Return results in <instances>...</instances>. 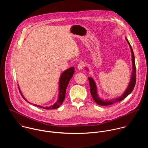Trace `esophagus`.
I'll list each match as a JSON object with an SVG mask.
<instances>
[{
  "mask_svg": "<svg viewBox=\"0 0 148 148\" xmlns=\"http://www.w3.org/2000/svg\"><path fill=\"white\" fill-rule=\"evenodd\" d=\"M84 64H83V62H79V63L78 64L77 67H78V69L79 70H82V69L84 67Z\"/></svg>",
  "mask_w": 148,
  "mask_h": 148,
  "instance_id": "esophagus-1",
  "label": "esophagus"
}]
</instances>
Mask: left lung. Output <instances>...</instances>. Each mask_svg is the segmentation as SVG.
Wrapping results in <instances>:
<instances>
[{
  "mask_svg": "<svg viewBox=\"0 0 148 148\" xmlns=\"http://www.w3.org/2000/svg\"><path fill=\"white\" fill-rule=\"evenodd\" d=\"M127 41L128 42L131 49L132 57V65H133V72L132 74L131 79L130 83V84L128 86V88L126 90L125 92L123 94V95H121L120 97L118 98H116L111 100H103L102 99L99 98L98 95L97 94V86L95 84V83L93 79L89 77L88 78L89 83H90V92L91 94V96L94 100L100 106H108L114 103H117L119 101H121L124 99L128 95H129L133 91V90L134 88L136 82V65H135V61H134V56L133 53V51L132 49L131 45L128 41V39L126 38H125Z\"/></svg>",
  "mask_w": 148,
  "mask_h": 148,
  "instance_id": "left-lung-1",
  "label": "left lung"
}]
</instances>
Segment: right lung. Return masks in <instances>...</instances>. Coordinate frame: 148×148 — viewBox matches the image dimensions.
<instances>
[{
    "label": "right lung",
    "instance_id": "1",
    "mask_svg": "<svg viewBox=\"0 0 148 148\" xmlns=\"http://www.w3.org/2000/svg\"><path fill=\"white\" fill-rule=\"evenodd\" d=\"M74 68L73 67H70L69 69H68L67 70H65L61 75L60 79V92H59V96H58V99L57 101V102L54 104L53 106H50L49 107H47V108H44L42 107L41 106H37V105H35L37 107H40V108H45L47 110H53V109H56L58 107H60L61 106V105L62 104V103H63L64 99L65 98V94H66V88L67 87L68 83L70 81V79L72 78L74 73ZM19 88V87H18ZM20 91V90H19ZM21 93V92H20ZM23 97V98L26 101H27L24 98V97L23 96V95H21ZM28 103H29V101H28ZM34 105V104H33Z\"/></svg>",
    "mask_w": 148,
    "mask_h": 148
}]
</instances>
